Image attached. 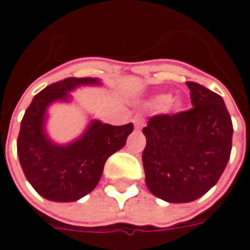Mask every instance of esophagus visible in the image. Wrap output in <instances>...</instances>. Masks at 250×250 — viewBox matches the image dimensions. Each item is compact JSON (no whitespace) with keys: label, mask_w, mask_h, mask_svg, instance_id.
I'll list each match as a JSON object with an SVG mask.
<instances>
[{"label":"esophagus","mask_w":250,"mask_h":250,"mask_svg":"<svg viewBox=\"0 0 250 250\" xmlns=\"http://www.w3.org/2000/svg\"><path fill=\"white\" fill-rule=\"evenodd\" d=\"M134 125H135L136 130H141L142 127H143V125H145V122H143V119H142L141 116H135V118H134Z\"/></svg>","instance_id":"obj_1"}]
</instances>
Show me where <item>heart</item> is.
<instances>
[{
    "instance_id": "obj_1",
    "label": "heart",
    "mask_w": 250,
    "mask_h": 250,
    "mask_svg": "<svg viewBox=\"0 0 250 250\" xmlns=\"http://www.w3.org/2000/svg\"><path fill=\"white\" fill-rule=\"evenodd\" d=\"M171 100H173L171 95H168V93H161V95H157V96L152 98L151 104L154 107H157V108H165L167 105L173 109L181 108V103L179 102H171Z\"/></svg>"
}]
</instances>
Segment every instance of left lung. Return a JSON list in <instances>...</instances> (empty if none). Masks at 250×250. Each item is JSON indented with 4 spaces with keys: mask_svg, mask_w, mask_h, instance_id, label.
Returning a JSON list of instances; mask_svg holds the SVG:
<instances>
[{
    "mask_svg": "<svg viewBox=\"0 0 250 250\" xmlns=\"http://www.w3.org/2000/svg\"><path fill=\"white\" fill-rule=\"evenodd\" d=\"M193 108L151 116L143 128L146 185L171 204L191 202L213 188L230 158L233 125L224 99L186 82Z\"/></svg>",
    "mask_w": 250,
    "mask_h": 250,
    "instance_id": "obj_1",
    "label": "left lung"
}]
</instances>
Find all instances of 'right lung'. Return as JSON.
<instances>
[{
  "instance_id": "obj_1",
  "label": "right lung",
  "mask_w": 250,
  "mask_h": 250,
  "mask_svg": "<svg viewBox=\"0 0 250 250\" xmlns=\"http://www.w3.org/2000/svg\"><path fill=\"white\" fill-rule=\"evenodd\" d=\"M98 77H68L36 95L21 120L17 154L25 177L41 197L73 202L91 193L100 181L105 161L125 147L134 125H111L92 120L76 141L56 145L45 132L46 109L53 102L69 100L80 85H99Z\"/></svg>"
}]
</instances>
